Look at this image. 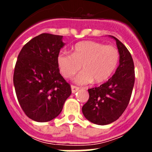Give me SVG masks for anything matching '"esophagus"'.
<instances>
[{
  "label": "esophagus",
  "instance_id": "1",
  "mask_svg": "<svg viewBox=\"0 0 152 152\" xmlns=\"http://www.w3.org/2000/svg\"><path fill=\"white\" fill-rule=\"evenodd\" d=\"M78 90H79L78 87H77V86H75V85H72V92L73 93V94H75V93L77 92Z\"/></svg>",
  "mask_w": 152,
  "mask_h": 152
}]
</instances>
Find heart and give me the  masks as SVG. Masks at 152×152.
<instances>
[{"mask_svg": "<svg viewBox=\"0 0 152 152\" xmlns=\"http://www.w3.org/2000/svg\"><path fill=\"white\" fill-rule=\"evenodd\" d=\"M119 53L113 45H105L94 41H82L72 48V55L61 52L57 56V64L62 76L72 78L82 68L75 81L80 84L107 80L116 70Z\"/></svg>", "mask_w": 152, "mask_h": 152, "instance_id": "obj_1", "label": "heart"}]
</instances>
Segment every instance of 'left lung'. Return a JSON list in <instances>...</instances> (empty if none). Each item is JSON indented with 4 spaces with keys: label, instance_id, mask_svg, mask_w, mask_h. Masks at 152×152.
I'll use <instances>...</instances> for the list:
<instances>
[{
    "label": "left lung",
    "instance_id": "8db88e82",
    "mask_svg": "<svg viewBox=\"0 0 152 152\" xmlns=\"http://www.w3.org/2000/svg\"><path fill=\"white\" fill-rule=\"evenodd\" d=\"M119 53V64L116 72L100 87L88 89L89 99L83 106L84 117L96 125L116 121L125 111L131 98L135 83L134 62L126 46L114 36Z\"/></svg>",
    "mask_w": 152,
    "mask_h": 152
}]
</instances>
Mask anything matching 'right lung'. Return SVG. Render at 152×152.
<instances>
[{
    "label": "right lung",
    "instance_id": "obj_1",
    "mask_svg": "<svg viewBox=\"0 0 152 152\" xmlns=\"http://www.w3.org/2000/svg\"><path fill=\"white\" fill-rule=\"evenodd\" d=\"M64 45L62 36L42 33L24 45L18 55L13 73L16 94L23 112L34 121L57 117L72 94L56 61Z\"/></svg>",
    "mask_w": 152,
    "mask_h": 152
}]
</instances>
